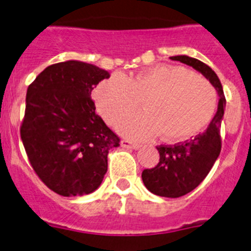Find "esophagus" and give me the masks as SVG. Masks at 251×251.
<instances>
[{"instance_id":"esophagus-1","label":"esophagus","mask_w":251,"mask_h":251,"mask_svg":"<svg viewBox=\"0 0 251 251\" xmlns=\"http://www.w3.org/2000/svg\"><path fill=\"white\" fill-rule=\"evenodd\" d=\"M121 146L123 148H132V150H138L139 148L138 143H133V142L128 141V139H123V141L121 142Z\"/></svg>"}]
</instances>
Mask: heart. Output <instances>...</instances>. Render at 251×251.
<instances>
[{
  "instance_id": "heart-1",
  "label": "heart",
  "mask_w": 251,
  "mask_h": 251,
  "mask_svg": "<svg viewBox=\"0 0 251 251\" xmlns=\"http://www.w3.org/2000/svg\"><path fill=\"white\" fill-rule=\"evenodd\" d=\"M101 118L114 124L137 106L143 113L128 115L117 124L124 137L148 139L161 134L167 142H181L200 134L216 109V93L206 79L174 65H156L137 74H114L93 93Z\"/></svg>"
}]
</instances>
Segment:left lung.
I'll use <instances>...</instances> for the list:
<instances>
[{"label": "left lung", "mask_w": 251, "mask_h": 251, "mask_svg": "<svg viewBox=\"0 0 251 251\" xmlns=\"http://www.w3.org/2000/svg\"><path fill=\"white\" fill-rule=\"evenodd\" d=\"M203 75L219 95L217 112L207 129L191 141L175 146H159V162L156 167L142 172V179L148 191L157 196L176 199L191 192L207 176L221 151L220 128L226 99L216 73L200 60L187 55L171 56Z\"/></svg>", "instance_id": "left-lung-1"}]
</instances>
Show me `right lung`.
Segmentation results:
<instances>
[{"label": "right lung", "mask_w": 251, "mask_h": 251, "mask_svg": "<svg viewBox=\"0 0 251 251\" xmlns=\"http://www.w3.org/2000/svg\"><path fill=\"white\" fill-rule=\"evenodd\" d=\"M109 76L93 64L68 60L48 66L27 88L22 143L40 179L61 196L94 192L110 148L119 146L92 100V90Z\"/></svg>", "instance_id": "1"}]
</instances>
